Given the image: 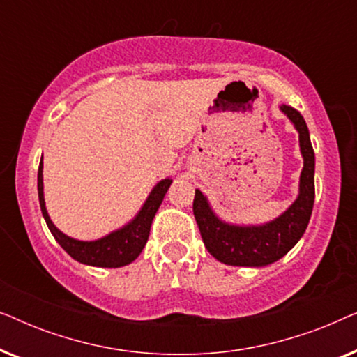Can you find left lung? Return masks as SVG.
<instances>
[{
	"mask_svg": "<svg viewBox=\"0 0 357 357\" xmlns=\"http://www.w3.org/2000/svg\"><path fill=\"white\" fill-rule=\"evenodd\" d=\"M299 133L304 167L296 202L276 218L261 226H236L224 222L209 206L208 198L195 190L193 214L208 252L221 263L232 266H266L286 255L304 236L310 221L315 198V154L304 116L289 105L280 107Z\"/></svg>",
	"mask_w": 357,
	"mask_h": 357,
	"instance_id": "obj_1",
	"label": "left lung"
}]
</instances>
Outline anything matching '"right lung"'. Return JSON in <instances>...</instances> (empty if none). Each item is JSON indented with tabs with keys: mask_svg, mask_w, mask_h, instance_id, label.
<instances>
[{
	"mask_svg": "<svg viewBox=\"0 0 357 357\" xmlns=\"http://www.w3.org/2000/svg\"><path fill=\"white\" fill-rule=\"evenodd\" d=\"M43 164L40 159V165H38V175H37V188H38V202H40V209L43 218L50 232L55 237V241L60 243L63 250L68 255L75 258L76 261L84 263V265L91 266H100V268H120L125 265H130L136 258L148 242L151 224L158 213V209L162 203V199L167 193V190L172 183L170 178H164L155 185L153 192L149 193L148 199H146L143 208L136 214L133 221H130L126 226L116 229V231L110 232L109 236L97 238V241H76L66 234H63L60 229H56L55 224L52 222L50 216H48L45 208V198H43Z\"/></svg>",
	"mask_w": 357,
	"mask_h": 357,
	"instance_id": "obj_1",
	"label": "right lung"
}]
</instances>
